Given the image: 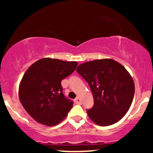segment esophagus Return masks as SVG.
I'll list each match as a JSON object with an SVG mask.
<instances>
[{
	"instance_id": "obj_1",
	"label": "esophagus",
	"mask_w": 153,
	"mask_h": 153,
	"mask_svg": "<svg viewBox=\"0 0 153 153\" xmlns=\"http://www.w3.org/2000/svg\"><path fill=\"white\" fill-rule=\"evenodd\" d=\"M74 102L76 103V104H80V103H81V100H80L79 97H77L76 99L74 100Z\"/></svg>"
}]
</instances>
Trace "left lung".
<instances>
[{"label":"left lung","mask_w":153,"mask_h":153,"mask_svg":"<svg viewBox=\"0 0 153 153\" xmlns=\"http://www.w3.org/2000/svg\"><path fill=\"white\" fill-rule=\"evenodd\" d=\"M76 71L89 84L94 99L89 118L99 126L119 122L130 108L134 95V83L125 68L112 59L88 61Z\"/></svg>","instance_id":"left-lung-1"}]
</instances>
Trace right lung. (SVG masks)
Listing matches in <instances>:
<instances>
[{"instance_id": "add662e5", "label": "right lung", "mask_w": 153, "mask_h": 153, "mask_svg": "<svg viewBox=\"0 0 153 153\" xmlns=\"http://www.w3.org/2000/svg\"><path fill=\"white\" fill-rule=\"evenodd\" d=\"M76 61L50 57L33 63L25 72L19 87L24 109L36 122L52 127L61 122L73 107L65 97L61 81L75 71Z\"/></svg>"}]
</instances>
